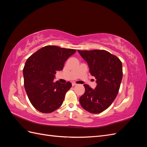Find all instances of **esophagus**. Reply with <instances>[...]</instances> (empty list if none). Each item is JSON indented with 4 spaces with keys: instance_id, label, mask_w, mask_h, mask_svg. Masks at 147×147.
Instances as JSON below:
<instances>
[{
    "instance_id": "esophagus-1",
    "label": "esophagus",
    "mask_w": 147,
    "mask_h": 147,
    "mask_svg": "<svg viewBox=\"0 0 147 147\" xmlns=\"http://www.w3.org/2000/svg\"><path fill=\"white\" fill-rule=\"evenodd\" d=\"M72 84L73 86H75V85H77V83H75V82H73V83H72Z\"/></svg>"
}]
</instances>
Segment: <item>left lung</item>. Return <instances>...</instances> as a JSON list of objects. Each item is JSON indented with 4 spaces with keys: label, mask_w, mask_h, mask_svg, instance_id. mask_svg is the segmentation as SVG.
Returning <instances> with one entry per match:
<instances>
[{
    "label": "left lung",
    "mask_w": 147,
    "mask_h": 147,
    "mask_svg": "<svg viewBox=\"0 0 147 147\" xmlns=\"http://www.w3.org/2000/svg\"><path fill=\"white\" fill-rule=\"evenodd\" d=\"M96 79L94 90L84 84L85 92L80 97L82 107L91 113H99L109 108L116 98L123 78L121 61L102 50H78Z\"/></svg>",
    "instance_id": "1"
}]
</instances>
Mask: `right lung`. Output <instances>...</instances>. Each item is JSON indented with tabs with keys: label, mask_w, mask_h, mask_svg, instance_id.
I'll list each match as a JSON object with an SVG mask.
<instances>
[{
	"label": "right lung",
	"mask_w": 147,
	"mask_h": 147,
	"mask_svg": "<svg viewBox=\"0 0 147 147\" xmlns=\"http://www.w3.org/2000/svg\"><path fill=\"white\" fill-rule=\"evenodd\" d=\"M75 52L74 49L48 45L26 61L23 69L24 88L30 103L39 112L51 113L63 104L72 84L55 82V74L63 70L65 61Z\"/></svg>",
	"instance_id": "right-lung-1"
}]
</instances>
